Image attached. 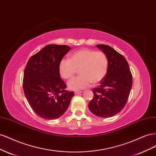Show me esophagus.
Segmentation results:
<instances>
[{
  "label": "esophagus",
  "instance_id": "34e87169",
  "mask_svg": "<svg viewBox=\"0 0 156 156\" xmlns=\"http://www.w3.org/2000/svg\"><path fill=\"white\" fill-rule=\"evenodd\" d=\"M81 92H83L82 91H75V94H81Z\"/></svg>",
  "mask_w": 156,
  "mask_h": 156
}]
</instances>
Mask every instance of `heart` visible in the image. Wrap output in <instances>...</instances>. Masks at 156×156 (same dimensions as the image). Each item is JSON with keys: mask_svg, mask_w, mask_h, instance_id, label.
Listing matches in <instances>:
<instances>
[{"mask_svg": "<svg viewBox=\"0 0 156 156\" xmlns=\"http://www.w3.org/2000/svg\"><path fill=\"white\" fill-rule=\"evenodd\" d=\"M79 69L80 75L68 83L73 90L87 88L98 84L105 78L108 69V59L104 52L91 49L74 51L69 59H62L58 65V72L63 79H72Z\"/></svg>", "mask_w": 156, "mask_h": 156, "instance_id": "obj_1", "label": "heart"}]
</instances>
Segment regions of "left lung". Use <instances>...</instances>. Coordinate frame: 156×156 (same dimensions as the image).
<instances>
[{
    "label": "left lung",
    "instance_id": "left-lung-1",
    "mask_svg": "<svg viewBox=\"0 0 156 156\" xmlns=\"http://www.w3.org/2000/svg\"><path fill=\"white\" fill-rule=\"evenodd\" d=\"M107 56L108 69L100 85L93 88L88 108L94 115L108 118L119 113L128 100L133 83L128 62L123 55L107 45H96Z\"/></svg>",
    "mask_w": 156,
    "mask_h": 156
}]
</instances>
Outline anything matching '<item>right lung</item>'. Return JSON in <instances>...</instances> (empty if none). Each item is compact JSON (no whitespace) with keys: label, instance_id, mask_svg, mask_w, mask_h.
I'll use <instances>...</instances> for the list:
<instances>
[{"label":"right lung","instance_id":"obj_1","mask_svg":"<svg viewBox=\"0 0 156 156\" xmlns=\"http://www.w3.org/2000/svg\"><path fill=\"white\" fill-rule=\"evenodd\" d=\"M70 49L65 45H48L32 56L25 66L23 91L32 109L44 119L62 116L74 96L66 90L58 72L60 60Z\"/></svg>","mask_w":156,"mask_h":156}]
</instances>
